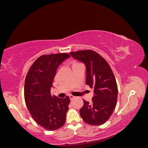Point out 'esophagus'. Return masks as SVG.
Returning a JSON list of instances; mask_svg holds the SVG:
<instances>
[{
	"mask_svg": "<svg viewBox=\"0 0 148 148\" xmlns=\"http://www.w3.org/2000/svg\"><path fill=\"white\" fill-rule=\"evenodd\" d=\"M69 98H70V100H73L75 98V97L73 96V95H69Z\"/></svg>",
	"mask_w": 148,
	"mask_h": 148,
	"instance_id": "1",
	"label": "esophagus"
}]
</instances>
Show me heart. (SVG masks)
I'll list each match as a JSON object with an SVG mask.
<instances>
[{
    "label": "heart",
    "instance_id": "b5f03b06",
    "mask_svg": "<svg viewBox=\"0 0 148 148\" xmlns=\"http://www.w3.org/2000/svg\"><path fill=\"white\" fill-rule=\"evenodd\" d=\"M78 64H80V63H79V62H74V63H73V66H74L78 65Z\"/></svg>",
    "mask_w": 148,
    "mask_h": 148
}]
</instances>
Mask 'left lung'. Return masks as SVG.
<instances>
[{"instance_id":"1","label":"left lung","mask_w":148,"mask_h":148,"mask_svg":"<svg viewBox=\"0 0 148 148\" xmlns=\"http://www.w3.org/2000/svg\"><path fill=\"white\" fill-rule=\"evenodd\" d=\"M74 59L86 66V84L94 88L91 103L84 100L80 115L85 123L102 125L111 116L115 108L118 87L110 66L103 58L92 50L71 52Z\"/></svg>"}]
</instances>
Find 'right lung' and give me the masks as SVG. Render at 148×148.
I'll return each mask as SVG.
<instances>
[{"label": "right lung", "mask_w": 148, "mask_h": 148, "mask_svg": "<svg viewBox=\"0 0 148 148\" xmlns=\"http://www.w3.org/2000/svg\"><path fill=\"white\" fill-rule=\"evenodd\" d=\"M69 57L64 53L41 55L33 63L25 77L24 97L27 108L36 123L46 130H58L66 122L69 96L52 97L50 92L57 68Z\"/></svg>", "instance_id": "1"}]
</instances>
